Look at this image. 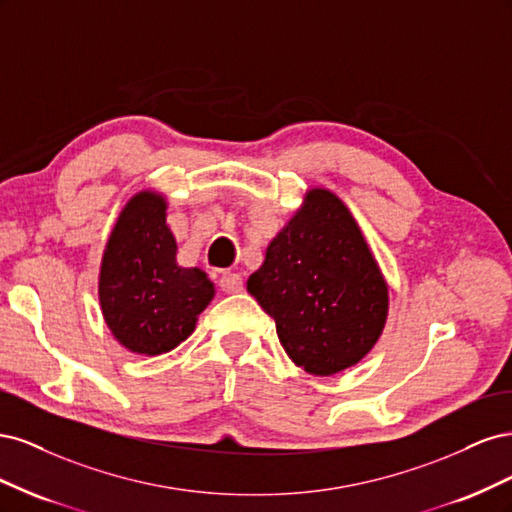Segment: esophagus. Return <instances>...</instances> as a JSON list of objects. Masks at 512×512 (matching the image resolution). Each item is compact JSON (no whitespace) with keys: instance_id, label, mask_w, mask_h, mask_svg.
I'll return each instance as SVG.
<instances>
[{"instance_id":"esophagus-1","label":"esophagus","mask_w":512,"mask_h":512,"mask_svg":"<svg viewBox=\"0 0 512 512\" xmlns=\"http://www.w3.org/2000/svg\"><path fill=\"white\" fill-rule=\"evenodd\" d=\"M220 288L228 294H235L243 290V277L239 273H224L220 277Z\"/></svg>"}]
</instances>
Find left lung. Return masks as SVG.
Instances as JSON below:
<instances>
[{
	"mask_svg": "<svg viewBox=\"0 0 512 512\" xmlns=\"http://www.w3.org/2000/svg\"><path fill=\"white\" fill-rule=\"evenodd\" d=\"M247 292L275 320L288 359L320 378L363 361L389 316V284L359 222L320 185L271 239Z\"/></svg>",
	"mask_w": 512,
	"mask_h": 512,
	"instance_id": "8db88e82",
	"label": "left lung"
}]
</instances>
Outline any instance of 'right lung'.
Returning <instances> with one entry per match:
<instances>
[{"instance_id": "right-lung-1", "label": "right lung", "mask_w": 512, "mask_h": 512, "mask_svg": "<svg viewBox=\"0 0 512 512\" xmlns=\"http://www.w3.org/2000/svg\"><path fill=\"white\" fill-rule=\"evenodd\" d=\"M162 192H136L106 241L98 299L102 318L117 342L134 352L156 356L188 339L198 316L215 297L209 275L181 267L179 245L166 222Z\"/></svg>"}]
</instances>
